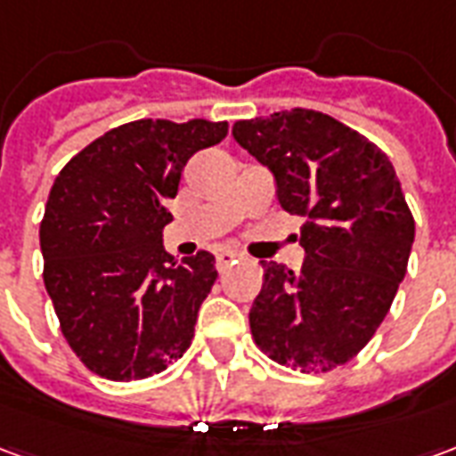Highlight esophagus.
<instances>
[{
  "label": "esophagus",
  "instance_id": "esophagus-1",
  "mask_svg": "<svg viewBox=\"0 0 456 456\" xmlns=\"http://www.w3.org/2000/svg\"><path fill=\"white\" fill-rule=\"evenodd\" d=\"M239 254H234V251H219L217 254V271H227L232 264H237L239 261Z\"/></svg>",
  "mask_w": 456,
  "mask_h": 456
}]
</instances>
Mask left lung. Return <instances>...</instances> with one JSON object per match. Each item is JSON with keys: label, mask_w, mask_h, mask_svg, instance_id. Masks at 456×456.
<instances>
[{"label": "left lung", "mask_w": 456, "mask_h": 456, "mask_svg": "<svg viewBox=\"0 0 456 456\" xmlns=\"http://www.w3.org/2000/svg\"><path fill=\"white\" fill-rule=\"evenodd\" d=\"M232 134L273 173L281 208L305 217L297 273L261 261L254 342L283 366L332 371L366 346L405 276L415 219L398 175L376 143L315 110L241 119Z\"/></svg>", "instance_id": "8db88e82"}]
</instances>
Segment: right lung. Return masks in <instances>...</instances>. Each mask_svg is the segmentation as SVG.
Here are the masks:
<instances>
[{"label":"right lung","instance_id":"add662e5","mask_svg":"<svg viewBox=\"0 0 456 456\" xmlns=\"http://www.w3.org/2000/svg\"><path fill=\"white\" fill-rule=\"evenodd\" d=\"M227 121L139 119L85 146L58 173L41 222L44 283L80 362L110 381H139L178 362L217 281L215 256L163 248L168 200L190 156Z\"/></svg>","mask_w":456,"mask_h":456}]
</instances>
